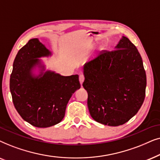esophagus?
<instances>
[{"mask_svg": "<svg viewBox=\"0 0 160 160\" xmlns=\"http://www.w3.org/2000/svg\"><path fill=\"white\" fill-rule=\"evenodd\" d=\"M84 80H85V78L84 76L82 75V74H80V76H79V80H80V84H82V82H84Z\"/></svg>", "mask_w": 160, "mask_h": 160, "instance_id": "34e87169", "label": "esophagus"}]
</instances>
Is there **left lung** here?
Wrapping results in <instances>:
<instances>
[{
    "label": "left lung",
    "mask_w": 160,
    "mask_h": 160,
    "mask_svg": "<svg viewBox=\"0 0 160 160\" xmlns=\"http://www.w3.org/2000/svg\"><path fill=\"white\" fill-rule=\"evenodd\" d=\"M82 86L93 120L117 127L135 116L145 99L146 74L141 56L128 38L122 37L115 50L104 51L83 66Z\"/></svg>",
    "instance_id": "1"
}]
</instances>
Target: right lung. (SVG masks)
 I'll return each mask as SVG.
<instances>
[{
	"mask_svg": "<svg viewBox=\"0 0 160 160\" xmlns=\"http://www.w3.org/2000/svg\"><path fill=\"white\" fill-rule=\"evenodd\" d=\"M52 55L39 39H30L17 54L10 77L17 111L25 121L40 128L61 122L68 102L80 88L78 74L62 76L46 69L40 58Z\"/></svg>",
	"mask_w": 160,
	"mask_h": 160,
	"instance_id": "1",
	"label": "right lung"
}]
</instances>
